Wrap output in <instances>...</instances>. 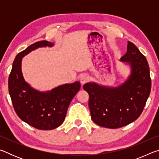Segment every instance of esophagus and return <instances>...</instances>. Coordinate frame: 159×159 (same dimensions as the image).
Listing matches in <instances>:
<instances>
[{
	"instance_id": "obj_1",
	"label": "esophagus",
	"mask_w": 159,
	"mask_h": 159,
	"mask_svg": "<svg viewBox=\"0 0 159 159\" xmlns=\"http://www.w3.org/2000/svg\"><path fill=\"white\" fill-rule=\"evenodd\" d=\"M88 80H89V77H88L87 75H85V74L82 75V76L80 78V83H81L82 85L85 84V83L88 82Z\"/></svg>"
}]
</instances>
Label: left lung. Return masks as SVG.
Masks as SVG:
<instances>
[{
  "label": "left lung",
  "mask_w": 159,
  "mask_h": 159,
  "mask_svg": "<svg viewBox=\"0 0 159 159\" xmlns=\"http://www.w3.org/2000/svg\"><path fill=\"white\" fill-rule=\"evenodd\" d=\"M131 66L128 79L118 88H107L88 83L83 89L89 95L91 118L102 127L118 128L130 124L143 111L149 98L152 80L145 56L128 41L127 52L121 57Z\"/></svg>",
  "instance_id": "obj_1"
}]
</instances>
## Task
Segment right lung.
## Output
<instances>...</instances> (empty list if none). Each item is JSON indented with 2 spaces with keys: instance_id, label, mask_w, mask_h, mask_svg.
<instances>
[{
  "instance_id": "add662e5",
  "label": "right lung",
  "mask_w": 159,
  "mask_h": 159,
  "mask_svg": "<svg viewBox=\"0 0 159 159\" xmlns=\"http://www.w3.org/2000/svg\"><path fill=\"white\" fill-rule=\"evenodd\" d=\"M53 45L47 41H39L18 53L8 79L9 93L16 114L23 121L39 130H52L64 122L70 102L80 88V83L75 82L41 93L25 82L21 74V59L38 48Z\"/></svg>"
}]
</instances>
